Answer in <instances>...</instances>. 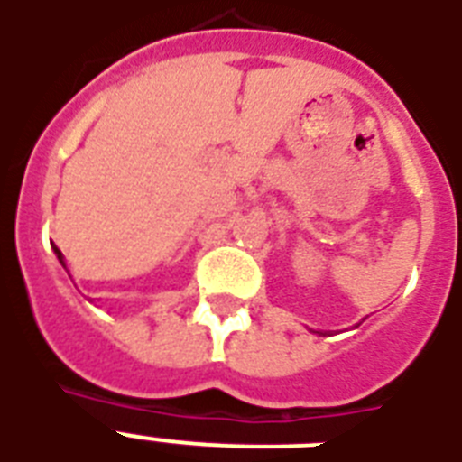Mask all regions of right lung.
<instances>
[{"label":"right lung","mask_w":462,"mask_h":462,"mask_svg":"<svg viewBox=\"0 0 462 462\" xmlns=\"http://www.w3.org/2000/svg\"><path fill=\"white\" fill-rule=\"evenodd\" d=\"M54 254H57V259H60V263H61V266H64V256H61V252H60V249H57V246H54Z\"/></svg>","instance_id":"obj_1"}]
</instances>
